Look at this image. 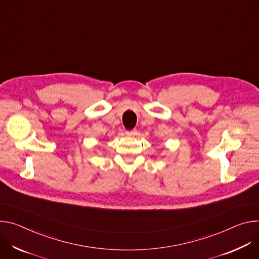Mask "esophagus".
Masks as SVG:
<instances>
[{
  "label": "esophagus",
  "instance_id": "obj_1",
  "mask_svg": "<svg viewBox=\"0 0 259 259\" xmlns=\"http://www.w3.org/2000/svg\"><path fill=\"white\" fill-rule=\"evenodd\" d=\"M126 135L135 137V136L138 135V131H137V130H133V131H131V132H126Z\"/></svg>",
  "mask_w": 259,
  "mask_h": 259
}]
</instances>
